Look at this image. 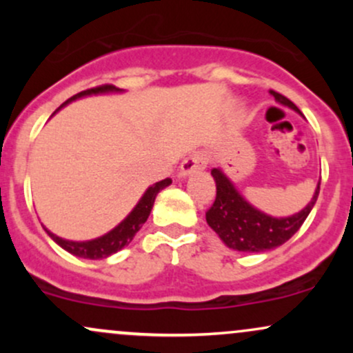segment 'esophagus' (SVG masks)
<instances>
[{
  "label": "esophagus",
  "mask_w": 353,
  "mask_h": 353,
  "mask_svg": "<svg viewBox=\"0 0 353 353\" xmlns=\"http://www.w3.org/2000/svg\"><path fill=\"white\" fill-rule=\"evenodd\" d=\"M205 164H208V157L202 151L189 154L181 164V176H188V174L197 171V169H204Z\"/></svg>",
  "instance_id": "esophagus-1"
}]
</instances>
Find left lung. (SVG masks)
Instances as JSON below:
<instances>
[{
	"instance_id": "left-lung-1",
	"label": "left lung",
	"mask_w": 353,
	"mask_h": 353,
	"mask_svg": "<svg viewBox=\"0 0 353 353\" xmlns=\"http://www.w3.org/2000/svg\"><path fill=\"white\" fill-rule=\"evenodd\" d=\"M270 94L283 106L292 108L294 111L302 114L299 108L285 96L275 91H270ZM210 174L216 181L217 194L214 204L205 212V221L225 242V245H229L230 249L242 250V252H264V250H272L275 247L285 244L301 229L303 221L314 208L320 190L319 184L309 205L301 212L290 217L275 219L265 216L264 212L254 209L249 202H245L222 171L212 169Z\"/></svg>"
}]
</instances>
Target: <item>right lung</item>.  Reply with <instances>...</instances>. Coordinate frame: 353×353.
Here are the masks:
<instances>
[{
	"label": "right lung",
	"instance_id": "1",
	"mask_svg": "<svg viewBox=\"0 0 353 353\" xmlns=\"http://www.w3.org/2000/svg\"><path fill=\"white\" fill-rule=\"evenodd\" d=\"M104 91H117L116 86L112 84H101V86L86 89V91H81L78 94H74L72 98H70L66 103L61 104V108L66 106L68 103L71 101L81 98V96H88V94H98V92H104ZM172 179L165 177V179L156 182L152 184L151 188L145 190V194L143 196V199L139 201V204L132 209V212L129 214L128 217L117 225L116 229H112L111 232H108L106 236L94 239V241H88V242H72V241H64L54 234H51L50 230H46L50 234V237L56 244L63 247L64 250L71 252L72 255H78V257H84V259H104L108 255L117 252V250L123 249L124 245H128L129 242L132 241V237L136 236V232L143 228V224L148 221L149 214H151V209L154 205V199H156L157 192L163 190L164 188H168L171 184Z\"/></svg>",
	"mask_w": 353,
	"mask_h": 353
}]
</instances>
